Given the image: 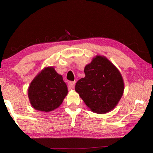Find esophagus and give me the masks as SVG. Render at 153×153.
<instances>
[{
	"label": "esophagus",
	"instance_id": "1",
	"mask_svg": "<svg viewBox=\"0 0 153 153\" xmlns=\"http://www.w3.org/2000/svg\"><path fill=\"white\" fill-rule=\"evenodd\" d=\"M74 84H75V81H71L68 82V86L70 89H74Z\"/></svg>",
	"mask_w": 153,
	"mask_h": 153
}]
</instances>
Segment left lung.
Returning <instances> with one entry per match:
<instances>
[{
  "label": "left lung",
  "mask_w": 153,
  "mask_h": 153,
  "mask_svg": "<svg viewBox=\"0 0 153 153\" xmlns=\"http://www.w3.org/2000/svg\"><path fill=\"white\" fill-rule=\"evenodd\" d=\"M85 77L75 91L93 112L104 114L115 108L123 95L125 84L119 69L105 56L97 55L84 68Z\"/></svg>",
  "instance_id": "8db88e82"
}]
</instances>
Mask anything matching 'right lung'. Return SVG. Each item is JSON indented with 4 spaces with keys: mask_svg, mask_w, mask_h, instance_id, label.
<instances>
[{
    "mask_svg": "<svg viewBox=\"0 0 153 153\" xmlns=\"http://www.w3.org/2000/svg\"><path fill=\"white\" fill-rule=\"evenodd\" d=\"M68 88L53 66L44 68L36 74L28 88L31 106L36 110L50 112L62 105Z\"/></svg>",
    "mask_w": 153,
    "mask_h": 153,
    "instance_id": "obj_1",
    "label": "right lung"
}]
</instances>
